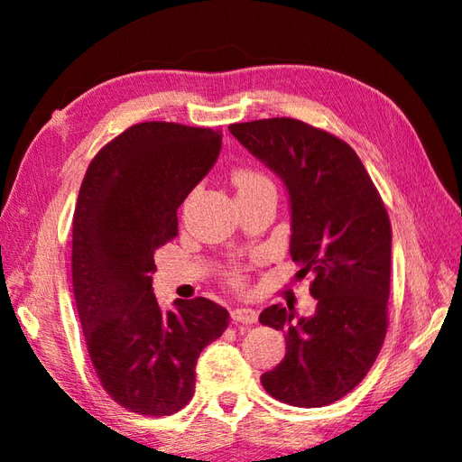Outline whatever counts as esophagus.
<instances>
[{
	"instance_id": "34e87169",
	"label": "esophagus",
	"mask_w": 462,
	"mask_h": 462,
	"mask_svg": "<svg viewBox=\"0 0 462 462\" xmlns=\"http://www.w3.org/2000/svg\"><path fill=\"white\" fill-rule=\"evenodd\" d=\"M230 315H232V321H234V323L253 325V323L258 321L256 311H254V309H250V307H236V309H232Z\"/></svg>"
}]
</instances>
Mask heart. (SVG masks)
<instances>
[{"instance_id": "heart-1", "label": "heart", "mask_w": 462, "mask_h": 462, "mask_svg": "<svg viewBox=\"0 0 462 462\" xmlns=\"http://www.w3.org/2000/svg\"><path fill=\"white\" fill-rule=\"evenodd\" d=\"M232 180H234V186H236V189H238V196H246V194H253V191H258V189L273 188L271 180L254 170L234 171Z\"/></svg>"}]
</instances>
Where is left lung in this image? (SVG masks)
Listing matches in <instances>:
<instances>
[{
  "label": "left lung",
  "instance_id": "obj_1",
  "mask_svg": "<svg viewBox=\"0 0 462 462\" xmlns=\"http://www.w3.org/2000/svg\"><path fill=\"white\" fill-rule=\"evenodd\" d=\"M230 133L282 181L291 208V256L313 273L311 317L271 305L260 323L284 333L287 354L260 375L273 398L319 408L370 372L388 329L392 228L356 151L297 119L230 125Z\"/></svg>",
  "mask_w": 462,
  "mask_h": 462
}]
</instances>
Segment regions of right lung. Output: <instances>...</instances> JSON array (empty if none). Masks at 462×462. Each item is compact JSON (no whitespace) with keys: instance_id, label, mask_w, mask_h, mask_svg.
<instances>
[{"instance_id":"right-lung-1","label":"right lung","mask_w":462,"mask_h":462,"mask_svg":"<svg viewBox=\"0 0 462 462\" xmlns=\"http://www.w3.org/2000/svg\"><path fill=\"white\" fill-rule=\"evenodd\" d=\"M220 133L178 123L133 125L98 151L72 220V287L90 362L129 412L170 416L196 388L202 349L230 315L214 300L157 303L151 273L178 234V208L212 170Z\"/></svg>"}]
</instances>
